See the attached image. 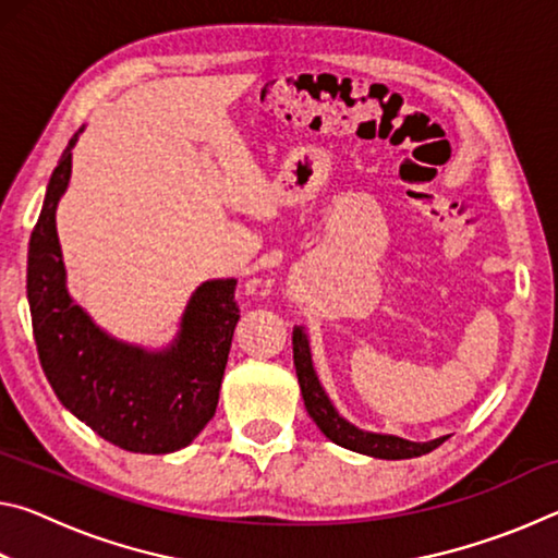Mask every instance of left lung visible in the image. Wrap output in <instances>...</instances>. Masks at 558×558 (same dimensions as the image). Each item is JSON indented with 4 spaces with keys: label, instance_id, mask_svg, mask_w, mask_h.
<instances>
[{
    "label": "left lung",
    "instance_id": "obj_1",
    "mask_svg": "<svg viewBox=\"0 0 558 558\" xmlns=\"http://www.w3.org/2000/svg\"><path fill=\"white\" fill-rule=\"evenodd\" d=\"M292 359H295V372H298V384L302 391V401H305V409L310 418L317 423V428L325 433V436L337 442V446L349 448L354 452H364V456L372 458H384V460H403V458H418L426 456V452L436 450L438 446L446 442V438H436L428 442H413L399 436H381V433H366L359 430L352 423L344 421L342 415L337 413L332 401L327 399V393L317 381V374L313 369V354H310V342L307 335L302 332V327L292 329Z\"/></svg>",
    "mask_w": 558,
    "mask_h": 558
}]
</instances>
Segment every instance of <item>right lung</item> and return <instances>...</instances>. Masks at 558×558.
Masks as SVG:
<instances>
[{
    "label": "right lung",
    "mask_w": 558,
    "mask_h": 558,
    "mask_svg": "<svg viewBox=\"0 0 558 558\" xmlns=\"http://www.w3.org/2000/svg\"><path fill=\"white\" fill-rule=\"evenodd\" d=\"M83 130V128H81ZM56 165L29 241V295L36 352L53 393L112 446L147 456L186 448L214 418L239 323L235 280L194 292L174 344L145 352L108 337L65 290L56 204L71 179V149Z\"/></svg>",
    "instance_id": "obj_1"
}]
</instances>
